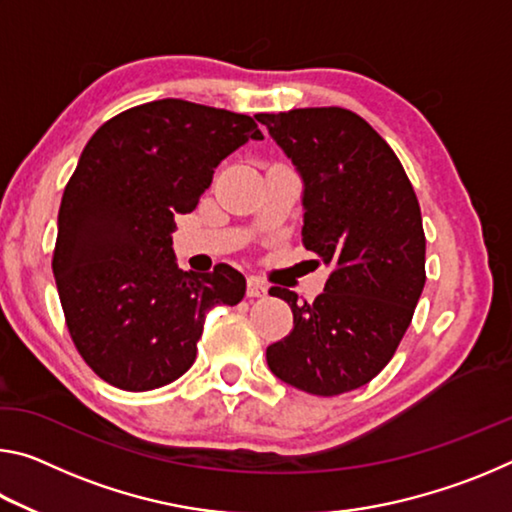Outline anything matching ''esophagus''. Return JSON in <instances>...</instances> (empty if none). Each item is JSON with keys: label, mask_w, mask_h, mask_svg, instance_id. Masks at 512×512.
Masks as SVG:
<instances>
[{"label": "esophagus", "mask_w": 512, "mask_h": 512, "mask_svg": "<svg viewBox=\"0 0 512 512\" xmlns=\"http://www.w3.org/2000/svg\"><path fill=\"white\" fill-rule=\"evenodd\" d=\"M268 293V287L264 280H259V277H248V289H246V296L248 298H264Z\"/></svg>", "instance_id": "34e87169"}]
</instances>
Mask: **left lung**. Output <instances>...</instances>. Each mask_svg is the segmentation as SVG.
Returning <instances> with one entry per match:
<instances>
[{
	"label": "left lung",
	"instance_id": "8db88e82",
	"mask_svg": "<svg viewBox=\"0 0 512 512\" xmlns=\"http://www.w3.org/2000/svg\"><path fill=\"white\" fill-rule=\"evenodd\" d=\"M257 121L305 183L302 244L332 266L314 302L271 289L289 302L293 329L266 348L268 368L311 395L354 391L393 359L427 280L418 198L391 146L357 112L298 108Z\"/></svg>",
	"mask_w": 512,
	"mask_h": 512
}]
</instances>
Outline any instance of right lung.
I'll use <instances>...</instances> for the list:
<instances>
[{"label": "right lung", "mask_w": 512, "mask_h": 512, "mask_svg": "<svg viewBox=\"0 0 512 512\" xmlns=\"http://www.w3.org/2000/svg\"><path fill=\"white\" fill-rule=\"evenodd\" d=\"M248 140L253 117L162 99L90 137L58 210L54 277L69 336L121 391H153L192 368L205 314L237 305L246 277L228 264L183 273L171 235L214 169Z\"/></svg>", "instance_id": "right-lung-1"}]
</instances>
